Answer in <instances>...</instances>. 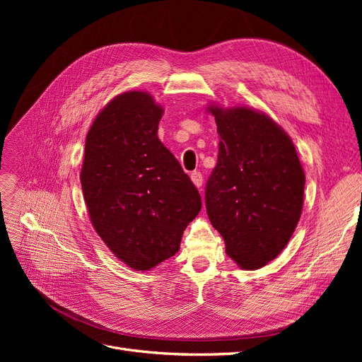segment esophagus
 <instances>
[{"label": "esophagus", "mask_w": 362, "mask_h": 362, "mask_svg": "<svg viewBox=\"0 0 362 362\" xmlns=\"http://www.w3.org/2000/svg\"><path fill=\"white\" fill-rule=\"evenodd\" d=\"M191 179H192V182H194V185L197 186V187H201L202 186V175H201V171H192V175H191Z\"/></svg>", "instance_id": "34e87169"}]
</instances>
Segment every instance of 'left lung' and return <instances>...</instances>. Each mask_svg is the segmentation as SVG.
<instances>
[{"instance_id":"left-lung-1","label":"left lung","mask_w":362,"mask_h":362,"mask_svg":"<svg viewBox=\"0 0 362 362\" xmlns=\"http://www.w3.org/2000/svg\"><path fill=\"white\" fill-rule=\"evenodd\" d=\"M220 136L205 186L206 214L240 269L258 270L291 240L303 205L305 173L289 135L248 107L208 105Z\"/></svg>"}]
</instances>
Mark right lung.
<instances>
[{"mask_svg": "<svg viewBox=\"0 0 362 362\" xmlns=\"http://www.w3.org/2000/svg\"><path fill=\"white\" fill-rule=\"evenodd\" d=\"M163 111L148 92L112 98L88 132L81 171L93 229L138 272L179 251L202 206L198 189L158 139Z\"/></svg>", "mask_w": 362, "mask_h": 362, "instance_id": "right-lung-1", "label": "right lung"}]
</instances>
